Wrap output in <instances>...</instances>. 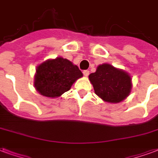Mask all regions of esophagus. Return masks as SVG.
I'll return each instance as SVG.
<instances>
[{
	"label": "esophagus",
	"instance_id": "34e87169",
	"mask_svg": "<svg viewBox=\"0 0 158 158\" xmlns=\"http://www.w3.org/2000/svg\"><path fill=\"white\" fill-rule=\"evenodd\" d=\"M83 75L85 76V77H88L89 71H87V70H86V71H83Z\"/></svg>",
	"mask_w": 158,
	"mask_h": 158
}]
</instances>
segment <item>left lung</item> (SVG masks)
<instances>
[{"mask_svg": "<svg viewBox=\"0 0 158 158\" xmlns=\"http://www.w3.org/2000/svg\"><path fill=\"white\" fill-rule=\"evenodd\" d=\"M95 93L103 102L119 103L128 97L132 88L131 77L125 71L103 63L97 66L94 73L89 75Z\"/></svg>", "mask_w": 158, "mask_h": 158, "instance_id": "left-lung-1", "label": "left lung"}]
</instances>
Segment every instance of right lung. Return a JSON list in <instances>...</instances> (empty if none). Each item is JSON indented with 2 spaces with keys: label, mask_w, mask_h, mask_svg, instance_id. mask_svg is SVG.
<instances>
[{
  "label": "right lung",
  "mask_w": 158,
  "mask_h": 158,
  "mask_svg": "<svg viewBox=\"0 0 158 158\" xmlns=\"http://www.w3.org/2000/svg\"><path fill=\"white\" fill-rule=\"evenodd\" d=\"M82 77L77 65L59 56L48 59L36 67L34 86L41 96L56 98L69 91L75 81Z\"/></svg>",
  "instance_id": "add662e5"
}]
</instances>
